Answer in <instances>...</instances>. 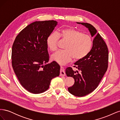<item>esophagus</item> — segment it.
I'll return each instance as SVG.
<instances>
[{"label":"esophagus","mask_w":120,"mask_h":120,"mask_svg":"<svg viewBox=\"0 0 120 120\" xmlns=\"http://www.w3.org/2000/svg\"><path fill=\"white\" fill-rule=\"evenodd\" d=\"M60 75L62 76V75H66V73H65V71H64V68L63 67L60 66Z\"/></svg>","instance_id":"1"}]
</instances>
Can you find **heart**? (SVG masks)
<instances>
[{
  "mask_svg": "<svg viewBox=\"0 0 120 120\" xmlns=\"http://www.w3.org/2000/svg\"><path fill=\"white\" fill-rule=\"evenodd\" d=\"M59 38L66 42L64 50H58L53 53L52 59L60 64L66 63L72 59L74 61L84 59L93 46V39L90 35L76 29L67 27L48 36L46 43L50 50L53 52L57 49Z\"/></svg>",
  "mask_w": 120,
  "mask_h": 120,
  "instance_id": "obj_1",
  "label": "heart"
}]
</instances>
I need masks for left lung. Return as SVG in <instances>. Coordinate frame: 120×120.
Returning <instances> with one entry per match:
<instances>
[{
  "label": "left lung",
  "mask_w": 120,
  "mask_h": 120,
  "mask_svg": "<svg viewBox=\"0 0 120 120\" xmlns=\"http://www.w3.org/2000/svg\"><path fill=\"white\" fill-rule=\"evenodd\" d=\"M77 23L88 28L92 37L95 35L90 53L84 59L74 64V67L78 70L74 71L71 67L66 70L68 77H72L75 80L74 85L68 88V92L75 96L81 97L93 92L99 85L108 69L109 52L106 43L92 25Z\"/></svg>",
  "instance_id": "obj_1"
}]
</instances>
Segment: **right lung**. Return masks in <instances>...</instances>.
I'll return each mask as SVG.
<instances>
[{"mask_svg":"<svg viewBox=\"0 0 120 120\" xmlns=\"http://www.w3.org/2000/svg\"><path fill=\"white\" fill-rule=\"evenodd\" d=\"M57 22L35 21L21 30L12 48V66L20 84L29 92L41 94L49 88L52 79L60 75V67L49 60L46 41Z\"/></svg>","mask_w":120,"mask_h":120,"instance_id":"right-lung-1","label":"right lung"}]
</instances>
